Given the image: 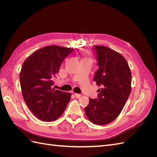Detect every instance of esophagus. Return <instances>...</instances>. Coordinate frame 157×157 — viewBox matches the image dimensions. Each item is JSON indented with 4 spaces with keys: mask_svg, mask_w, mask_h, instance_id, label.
Segmentation results:
<instances>
[{
    "mask_svg": "<svg viewBox=\"0 0 157 157\" xmlns=\"http://www.w3.org/2000/svg\"><path fill=\"white\" fill-rule=\"evenodd\" d=\"M75 96L77 98H79L81 97V94H75Z\"/></svg>",
    "mask_w": 157,
    "mask_h": 157,
    "instance_id": "esophagus-1",
    "label": "esophagus"
}]
</instances>
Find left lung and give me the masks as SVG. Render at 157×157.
I'll list each match as a JSON object with an SVG mask.
<instances>
[{"label": "left lung", "instance_id": "obj_1", "mask_svg": "<svg viewBox=\"0 0 157 157\" xmlns=\"http://www.w3.org/2000/svg\"><path fill=\"white\" fill-rule=\"evenodd\" d=\"M99 69L94 80L101 90L97 99L89 98L85 114L90 122L105 125L120 115L131 92L132 74L126 59L118 52L103 46H94Z\"/></svg>", "mask_w": 157, "mask_h": 157}]
</instances>
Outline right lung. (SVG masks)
<instances>
[{
	"mask_svg": "<svg viewBox=\"0 0 157 157\" xmlns=\"http://www.w3.org/2000/svg\"><path fill=\"white\" fill-rule=\"evenodd\" d=\"M73 50L47 46L33 52L23 63L20 73L23 98L33 115L42 121L58 119L70 101V93L52 86L61 62Z\"/></svg>",
	"mask_w": 157,
	"mask_h": 157,
	"instance_id": "add662e5",
	"label": "right lung"
}]
</instances>
